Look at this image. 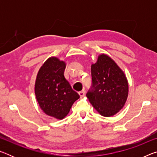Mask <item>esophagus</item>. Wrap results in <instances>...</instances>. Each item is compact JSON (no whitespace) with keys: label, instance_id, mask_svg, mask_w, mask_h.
Instances as JSON below:
<instances>
[{"label":"esophagus","instance_id":"1","mask_svg":"<svg viewBox=\"0 0 157 157\" xmlns=\"http://www.w3.org/2000/svg\"><path fill=\"white\" fill-rule=\"evenodd\" d=\"M79 96H80V98H82V97H84V94H85V91H79Z\"/></svg>","mask_w":157,"mask_h":157}]
</instances>
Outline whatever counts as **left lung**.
<instances>
[{
    "label": "left lung",
    "instance_id": "left-lung-1",
    "mask_svg": "<svg viewBox=\"0 0 157 157\" xmlns=\"http://www.w3.org/2000/svg\"><path fill=\"white\" fill-rule=\"evenodd\" d=\"M91 76L92 89L86 94L89 102L101 116L116 115L123 108L128 97L125 74L109 55L103 53L91 64Z\"/></svg>",
    "mask_w": 157,
    "mask_h": 157
}]
</instances>
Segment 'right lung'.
<instances>
[{"instance_id":"1","label":"right lung","mask_w":157,"mask_h":157,"mask_svg":"<svg viewBox=\"0 0 157 157\" xmlns=\"http://www.w3.org/2000/svg\"><path fill=\"white\" fill-rule=\"evenodd\" d=\"M65 68V62L56 57H49L39 68L34 84L36 99L41 109L57 120L64 118L79 98L63 75Z\"/></svg>"}]
</instances>
